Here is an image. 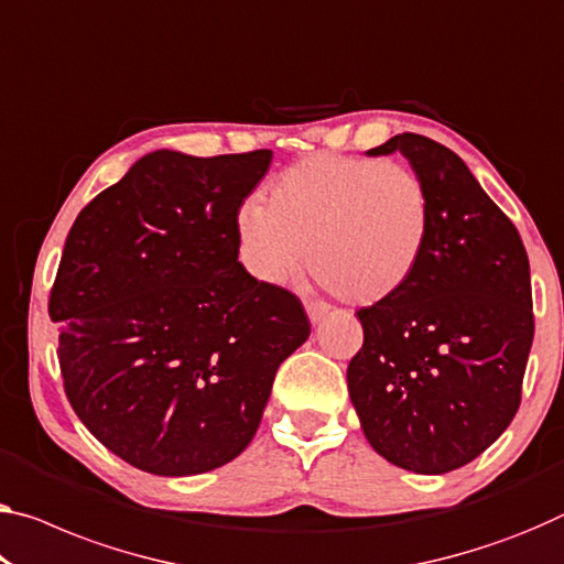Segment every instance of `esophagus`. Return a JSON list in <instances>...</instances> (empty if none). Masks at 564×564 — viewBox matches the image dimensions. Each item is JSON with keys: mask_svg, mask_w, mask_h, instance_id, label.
<instances>
[{"mask_svg": "<svg viewBox=\"0 0 564 564\" xmlns=\"http://www.w3.org/2000/svg\"><path fill=\"white\" fill-rule=\"evenodd\" d=\"M305 310H307V315H310V323L315 325V323H319V319L327 315V312H330V305H325V302H319V300H307L305 302Z\"/></svg>", "mask_w": 564, "mask_h": 564, "instance_id": "1", "label": "esophagus"}]
</instances>
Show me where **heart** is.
<instances>
[{
  "label": "heart",
  "instance_id": "b5f03b06",
  "mask_svg": "<svg viewBox=\"0 0 564 564\" xmlns=\"http://www.w3.org/2000/svg\"><path fill=\"white\" fill-rule=\"evenodd\" d=\"M237 237L257 280H294L310 259L325 288L368 307L409 288L429 247L431 202L401 163L317 153L267 186V206H241Z\"/></svg>",
  "mask_w": 564,
  "mask_h": 564
}]
</instances>
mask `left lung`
I'll return each instance as SVG.
<instances>
[{"label": "left lung", "mask_w": 564, "mask_h": 564, "mask_svg": "<svg viewBox=\"0 0 564 564\" xmlns=\"http://www.w3.org/2000/svg\"><path fill=\"white\" fill-rule=\"evenodd\" d=\"M401 151L426 184L431 237L403 292L360 307L362 348L348 391L388 462L446 474L474 462L512 423L534 337L530 259L512 219L458 155L419 133Z\"/></svg>", "instance_id": "8db88e82"}]
</instances>
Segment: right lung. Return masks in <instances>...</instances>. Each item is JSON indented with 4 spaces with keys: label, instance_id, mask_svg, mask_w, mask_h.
<instances>
[{
    "label": "right lung",
    "instance_id": "add662e5",
    "mask_svg": "<svg viewBox=\"0 0 564 564\" xmlns=\"http://www.w3.org/2000/svg\"><path fill=\"white\" fill-rule=\"evenodd\" d=\"M270 161L149 153L67 234L47 305L67 401L135 469L188 476L239 456L307 340L297 294L239 264L237 214Z\"/></svg>",
    "mask_w": 564,
    "mask_h": 564
}]
</instances>
